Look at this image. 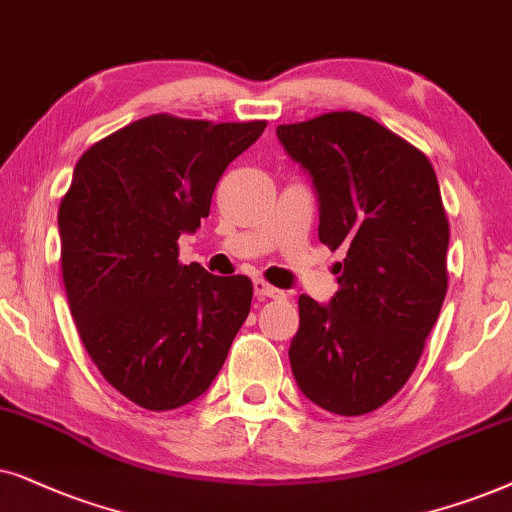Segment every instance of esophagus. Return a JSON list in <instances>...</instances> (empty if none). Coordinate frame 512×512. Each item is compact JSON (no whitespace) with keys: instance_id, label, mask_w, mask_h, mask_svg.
<instances>
[{"instance_id":"34e87169","label":"esophagus","mask_w":512,"mask_h":512,"mask_svg":"<svg viewBox=\"0 0 512 512\" xmlns=\"http://www.w3.org/2000/svg\"><path fill=\"white\" fill-rule=\"evenodd\" d=\"M252 288H255V295L260 299H281L285 297L283 290L274 288V285H269L267 281H262V278H257L255 283H252Z\"/></svg>"}]
</instances>
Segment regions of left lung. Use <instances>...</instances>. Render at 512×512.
Listing matches in <instances>:
<instances>
[{
	"instance_id": "left-lung-1",
	"label": "left lung",
	"mask_w": 512,
	"mask_h": 512,
	"mask_svg": "<svg viewBox=\"0 0 512 512\" xmlns=\"http://www.w3.org/2000/svg\"><path fill=\"white\" fill-rule=\"evenodd\" d=\"M311 175L318 238L344 248L330 304L299 297L290 365L306 398L342 417L407 384L447 295L449 222L424 152L358 112L276 128Z\"/></svg>"
}]
</instances>
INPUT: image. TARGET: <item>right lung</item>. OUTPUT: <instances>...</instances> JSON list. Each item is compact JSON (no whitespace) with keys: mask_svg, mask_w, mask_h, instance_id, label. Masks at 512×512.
<instances>
[{"mask_svg":"<svg viewBox=\"0 0 512 512\" xmlns=\"http://www.w3.org/2000/svg\"><path fill=\"white\" fill-rule=\"evenodd\" d=\"M264 128L152 114L74 166L58 210L67 302L102 377L145 410L206 393L248 318L250 278L182 264L177 238L201 227L224 168Z\"/></svg>","mask_w":512,"mask_h":512,"instance_id":"add662e5","label":"right lung"}]
</instances>
